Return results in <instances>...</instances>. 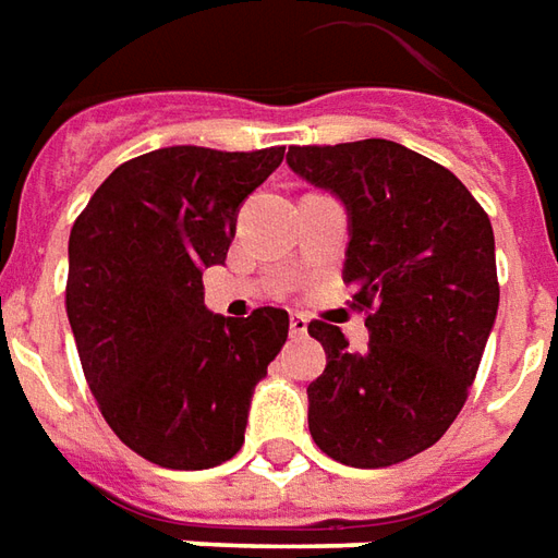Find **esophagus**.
<instances>
[{
    "mask_svg": "<svg viewBox=\"0 0 558 558\" xmlns=\"http://www.w3.org/2000/svg\"><path fill=\"white\" fill-rule=\"evenodd\" d=\"M288 328H291V333H294V337H303V333H306V328H310V318L301 316V313H291Z\"/></svg>",
    "mask_w": 558,
    "mask_h": 558,
    "instance_id": "obj_1",
    "label": "esophagus"
}]
</instances>
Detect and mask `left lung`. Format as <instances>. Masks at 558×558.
<instances>
[{
	"instance_id": "1",
	"label": "left lung",
	"mask_w": 558,
	"mask_h": 558,
	"mask_svg": "<svg viewBox=\"0 0 558 558\" xmlns=\"http://www.w3.org/2000/svg\"><path fill=\"white\" fill-rule=\"evenodd\" d=\"M288 167L349 215L343 282L371 310V343L313 322L325 374L310 383V434L333 462L389 468L456 422L498 316L489 215L447 167L389 140L294 145Z\"/></svg>"
}]
</instances>
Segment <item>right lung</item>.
Returning <instances> with one entry per match:
<instances>
[{"label":"right lung","mask_w":558,"mask_h":558,"mask_svg":"<svg viewBox=\"0 0 558 558\" xmlns=\"http://www.w3.org/2000/svg\"><path fill=\"white\" fill-rule=\"evenodd\" d=\"M286 148L172 145L96 187L69 233L66 316L109 428L172 471L228 462L255 386L288 340V313H209L203 270L225 264L242 199Z\"/></svg>","instance_id":"add662e5"}]
</instances>
